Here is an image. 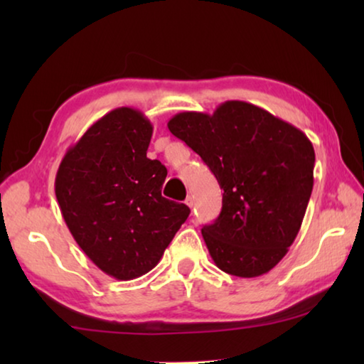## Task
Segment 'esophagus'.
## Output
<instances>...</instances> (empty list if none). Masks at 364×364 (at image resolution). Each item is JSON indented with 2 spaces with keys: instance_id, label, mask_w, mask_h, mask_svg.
<instances>
[{
  "instance_id": "34e87169",
  "label": "esophagus",
  "mask_w": 364,
  "mask_h": 364,
  "mask_svg": "<svg viewBox=\"0 0 364 364\" xmlns=\"http://www.w3.org/2000/svg\"><path fill=\"white\" fill-rule=\"evenodd\" d=\"M184 202H186V205H188L189 208H193V205H194V197H193V196H188L186 200H184Z\"/></svg>"
}]
</instances>
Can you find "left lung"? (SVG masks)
Listing matches in <instances>:
<instances>
[{
	"label": "left lung",
	"mask_w": 364,
	"mask_h": 364,
	"mask_svg": "<svg viewBox=\"0 0 364 364\" xmlns=\"http://www.w3.org/2000/svg\"><path fill=\"white\" fill-rule=\"evenodd\" d=\"M167 125L223 189L218 218L202 228L215 264L239 278L268 273L287 254L305 217L315 168L311 141L244 101H226L212 115L176 114Z\"/></svg>",
	"instance_id": "obj_1"
}]
</instances>
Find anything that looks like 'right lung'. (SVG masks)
<instances>
[{
    "mask_svg": "<svg viewBox=\"0 0 364 364\" xmlns=\"http://www.w3.org/2000/svg\"><path fill=\"white\" fill-rule=\"evenodd\" d=\"M152 130L136 109L110 110L69 147L54 181L80 249L120 281L156 267L189 215L188 205L162 197L167 168L146 157Z\"/></svg>",
    "mask_w": 364,
    "mask_h": 364,
    "instance_id": "obj_1",
    "label": "right lung"
}]
</instances>
